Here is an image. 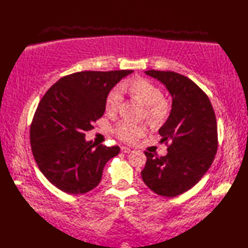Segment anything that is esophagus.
<instances>
[{
  "label": "esophagus",
  "instance_id": "1",
  "mask_svg": "<svg viewBox=\"0 0 248 248\" xmlns=\"http://www.w3.org/2000/svg\"><path fill=\"white\" fill-rule=\"evenodd\" d=\"M121 152H124V154H130V152H132V149L128 148V147L123 146V147H121Z\"/></svg>",
  "mask_w": 248,
  "mask_h": 248
}]
</instances>
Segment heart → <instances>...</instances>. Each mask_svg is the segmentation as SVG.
<instances>
[{
    "mask_svg": "<svg viewBox=\"0 0 248 248\" xmlns=\"http://www.w3.org/2000/svg\"><path fill=\"white\" fill-rule=\"evenodd\" d=\"M129 91L147 107L146 114L154 121H160L166 117L168 105L163 100L161 89L146 78H134L116 86L108 92L105 99V108L108 112H115L119 108L123 93L121 92ZM146 128L143 124H135L130 121H121L116 128V134L124 141H134L145 133Z\"/></svg>",
    "mask_w": 248,
    "mask_h": 248,
    "instance_id": "heart-1",
    "label": "heart"
}]
</instances>
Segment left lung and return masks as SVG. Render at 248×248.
Masks as SVG:
<instances>
[{
  "label": "left lung",
  "mask_w": 248,
  "mask_h": 248,
  "mask_svg": "<svg viewBox=\"0 0 248 248\" xmlns=\"http://www.w3.org/2000/svg\"><path fill=\"white\" fill-rule=\"evenodd\" d=\"M160 81L172 98L171 109L159 129L168 154L145 152V184L155 194L175 197L188 191L211 166L217 151V124L207 94L188 78L172 71H145Z\"/></svg>",
  "instance_id": "1"
}]
</instances>
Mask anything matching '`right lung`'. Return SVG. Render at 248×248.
Wrapping results in <instances>:
<instances>
[{
	"instance_id": "right-lung-1",
	"label": "right lung",
	"mask_w": 248,
	"mask_h": 248,
	"mask_svg": "<svg viewBox=\"0 0 248 248\" xmlns=\"http://www.w3.org/2000/svg\"><path fill=\"white\" fill-rule=\"evenodd\" d=\"M133 70L82 71L60 78L40 100L31 125V146L40 171L61 191L84 194L101 181L118 146L85 140L102 117L108 92Z\"/></svg>"
}]
</instances>
